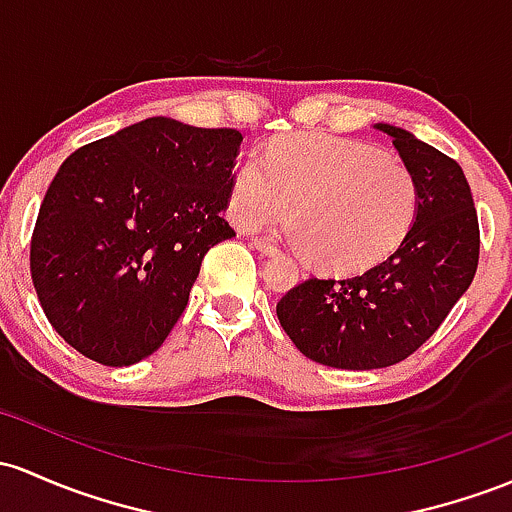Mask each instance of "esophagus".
<instances>
[{
  "label": "esophagus",
  "instance_id": "34e87169",
  "mask_svg": "<svg viewBox=\"0 0 512 512\" xmlns=\"http://www.w3.org/2000/svg\"><path fill=\"white\" fill-rule=\"evenodd\" d=\"M252 245H255L257 250L262 252V255H274V252L279 250V247L274 245L272 240H267V238H255V240H252Z\"/></svg>",
  "mask_w": 512,
  "mask_h": 512
}]
</instances>
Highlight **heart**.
Masks as SVG:
<instances>
[{
	"mask_svg": "<svg viewBox=\"0 0 512 512\" xmlns=\"http://www.w3.org/2000/svg\"><path fill=\"white\" fill-rule=\"evenodd\" d=\"M420 206L415 174L384 150L333 136L274 140L247 157L230 184L235 226L260 228L291 211L303 255L330 272H362L411 233Z\"/></svg>",
	"mask_w": 512,
	"mask_h": 512,
	"instance_id": "b5f03b06",
	"label": "heart"
}]
</instances>
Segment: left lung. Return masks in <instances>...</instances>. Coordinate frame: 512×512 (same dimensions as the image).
Wrapping results in <instances>:
<instances>
[{
    "label": "left lung",
    "mask_w": 512,
    "mask_h": 512,
    "mask_svg": "<svg viewBox=\"0 0 512 512\" xmlns=\"http://www.w3.org/2000/svg\"><path fill=\"white\" fill-rule=\"evenodd\" d=\"M418 179L411 233L355 277H308L277 303L291 342L335 369H381L423 347L479 267V216L462 167L403 128L379 123Z\"/></svg>",
    "instance_id": "8db88e82"
}]
</instances>
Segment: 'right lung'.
<instances>
[{"label": "right lung", "instance_id": "add662e5", "mask_svg": "<svg viewBox=\"0 0 512 512\" xmlns=\"http://www.w3.org/2000/svg\"><path fill=\"white\" fill-rule=\"evenodd\" d=\"M240 140L155 116L60 165L31 235V279L67 345L128 367L165 342L204 255L235 235L223 211Z\"/></svg>", "mask_w": 512, "mask_h": 512}]
</instances>
